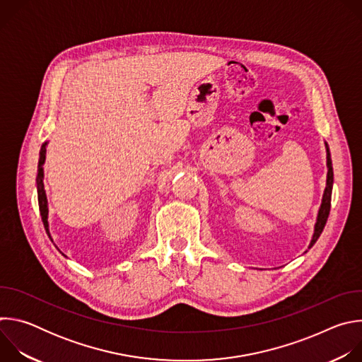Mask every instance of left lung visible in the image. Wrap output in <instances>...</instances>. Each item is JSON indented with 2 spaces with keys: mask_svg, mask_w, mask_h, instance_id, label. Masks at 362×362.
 <instances>
[{
  "mask_svg": "<svg viewBox=\"0 0 362 362\" xmlns=\"http://www.w3.org/2000/svg\"><path fill=\"white\" fill-rule=\"evenodd\" d=\"M325 148H327V168H328L327 186H325V190H324V194H322V203H321L320 211H318L317 223H315V228H314V235H313L311 243H309L308 249H311L315 245V242L318 240V238L321 236V233H322V230L325 228L328 215H329V209H331V194H332V185H334V172H332L331 153H329V147H328L327 143H325Z\"/></svg>",
  "mask_w": 362,
  "mask_h": 362,
  "instance_id": "left-lung-1",
  "label": "left lung"
}]
</instances>
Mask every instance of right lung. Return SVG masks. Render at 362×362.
Returning a JSON list of instances; mask_svg holds the SVG:
<instances>
[{
	"instance_id": "obj_1",
	"label": "right lung",
	"mask_w": 362,
	"mask_h": 362,
	"mask_svg": "<svg viewBox=\"0 0 362 362\" xmlns=\"http://www.w3.org/2000/svg\"><path fill=\"white\" fill-rule=\"evenodd\" d=\"M47 141L42 143L41 146V150H40V160H38V175H37V193H38V204H40V214H41V219H42V223H44V228H45V232L47 235L49 236L51 239V235H49V229H48V203H47V194H45V190H44V183H42V179H44V169H42V165L45 162V153H47ZM51 242H53V239H51ZM64 255V253H63Z\"/></svg>"
}]
</instances>
